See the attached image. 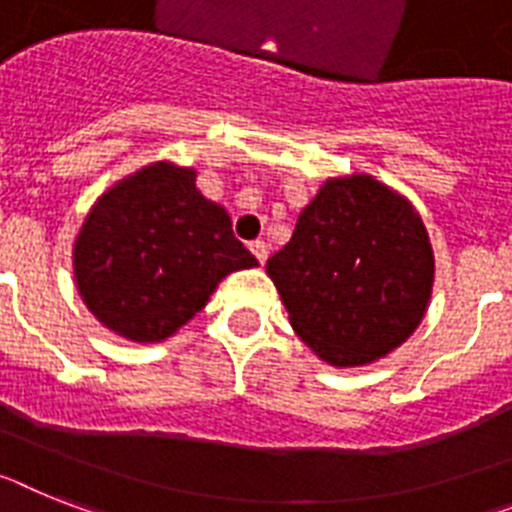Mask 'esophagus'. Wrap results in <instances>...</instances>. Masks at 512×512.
Here are the masks:
<instances>
[{"label":"esophagus","instance_id":"esophagus-1","mask_svg":"<svg viewBox=\"0 0 512 512\" xmlns=\"http://www.w3.org/2000/svg\"><path fill=\"white\" fill-rule=\"evenodd\" d=\"M249 252H252V255L257 257V263L265 265V260H268V244L260 242V239H257V242L249 244Z\"/></svg>","mask_w":512,"mask_h":512}]
</instances>
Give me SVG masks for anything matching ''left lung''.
<instances>
[{"label":"left lung","mask_w":512,"mask_h":512,"mask_svg":"<svg viewBox=\"0 0 512 512\" xmlns=\"http://www.w3.org/2000/svg\"><path fill=\"white\" fill-rule=\"evenodd\" d=\"M294 333L333 367H364L419 328L435 252L419 210L369 174L336 176L270 257Z\"/></svg>","instance_id":"obj_1"}]
</instances>
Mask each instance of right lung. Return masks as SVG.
<instances>
[{"label": "right lung", "instance_id": "right-lung-1", "mask_svg": "<svg viewBox=\"0 0 512 512\" xmlns=\"http://www.w3.org/2000/svg\"><path fill=\"white\" fill-rule=\"evenodd\" d=\"M197 171L156 161L103 192L72 247L85 307L137 343L174 336L223 278L255 268L226 208L197 190Z\"/></svg>", "mask_w": 512, "mask_h": 512}]
</instances>
